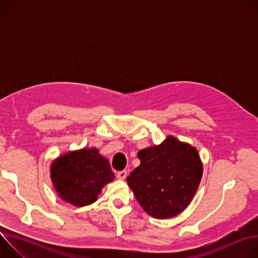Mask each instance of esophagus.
Returning a JSON list of instances; mask_svg holds the SVG:
<instances>
[{
    "mask_svg": "<svg viewBox=\"0 0 258 258\" xmlns=\"http://www.w3.org/2000/svg\"><path fill=\"white\" fill-rule=\"evenodd\" d=\"M126 175H127L126 170H121V171H118V172H117V177H118L119 179H124V178L126 177Z\"/></svg>",
    "mask_w": 258,
    "mask_h": 258,
    "instance_id": "1",
    "label": "esophagus"
}]
</instances>
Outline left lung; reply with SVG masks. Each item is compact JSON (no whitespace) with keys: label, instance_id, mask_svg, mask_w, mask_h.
<instances>
[{"label":"left lung","instance_id":"1","mask_svg":"<svg viewBox=\"0 0 258 258\" xmlns=\"http://www.w3.org/2000/svg\"><path fill=\"white\" fill-rule=\"evenodd\" d=\"M141 163L126 177L143 209L154 218L173 217L191 203L202 178L196 147L173 136L140 150Z\"/></svg>","mask_w":258,"mask_h":258}]
</instances>
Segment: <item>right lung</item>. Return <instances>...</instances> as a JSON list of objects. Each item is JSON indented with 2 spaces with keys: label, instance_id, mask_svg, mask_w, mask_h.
<instances>
[{
  "label": "right lung",
  "instance_id": "1",
  "mask_svg": "<svg viewBox=\"0 0 258 258\" xmlns=\"http://www.w3.org/2000/svg\"><path fill=\"white\" fill-rule=\"evenodd\" d=\"M50 176L57 195L84 207L97 201L102 189L114 179L109 161L97 148L69 151L52 161Z\"/></svg>",
  "mask_w": 258,
  "mask_h": 258
}]
</instances>
